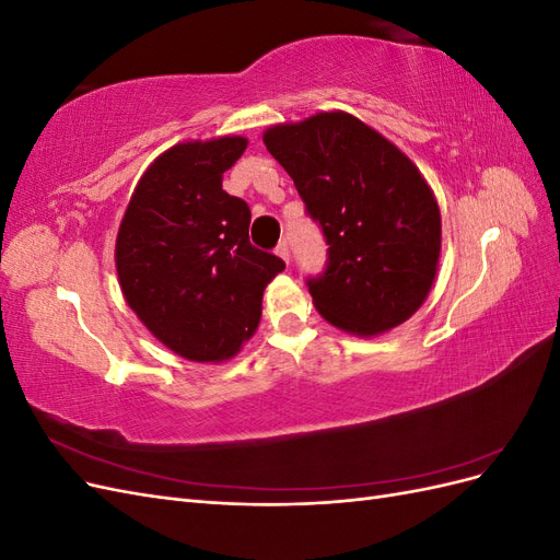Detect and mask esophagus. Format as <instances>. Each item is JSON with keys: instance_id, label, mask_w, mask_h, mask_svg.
Returning <instances> with one entry per match:
<instances>
[{"instance_id": "esophagus-1", "label": "esophagus", "mask_w": 560, "mask_h": 560, "mask_svg": "<svg viewBox=\"0 0 560 560\" xmlns=\"http://www.w3.org/2000/svg\"><path fill=\"white\" fill-rule=\"evenodd\" d=\"M276 252H278V257H280L284 264H290V247H287V241H282V243L276 247Z\"/></svg>"}]
</instances>
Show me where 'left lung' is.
I'll list each match as a JSON object with an SVG mask.
<instances>
[{"mask_svg": "<svg viewBox=\"0 0 560 560\" xmlns=\"http://www.w3.org/2000/svg\"><path fill=\"white\" fill-rule=\"evenodd\" d=\"M264 144L329 245L325 270L306 280L319 315L358 336L409 319L442 249V217L418 167L343 112L268 128Z\"/></svg>", "mask_w": 560, "mask_h": 560, "instance_id": "obj_1", "label": "left lung"}]
</instances>
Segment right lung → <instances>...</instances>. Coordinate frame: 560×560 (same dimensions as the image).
<instances>
[{
    "mask_svg": "<svg viewBox=\"0 0 560 560\" xmlns=\"http://www.w3.org/2000/svg\"><path fill=\"white\" fill-rule=\"evenodd\" d=\"M245 138L167 149L135 186L116 238L128 306L163 346L194 362L233 358L261 319L266 284L284 268L249 243V208L222 189Z\"/></svg>",
    "mask_w": 560,
    "mask_h": 560,
    "instance_id": "1",
    "label": "right lung"
}]
</instances>
